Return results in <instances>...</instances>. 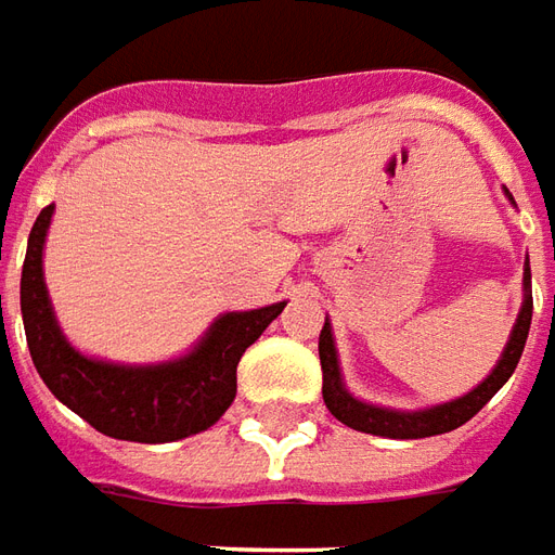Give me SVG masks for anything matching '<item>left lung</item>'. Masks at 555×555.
Returning <instances> with one entry per match:
<instances>
[{"instance_id":"obj_1","label":"left lung","mask_w":555,"mask_h":555,"mask_svg":"<svg viewBox=\"0 0 555 555\" xmlns=\"http://www.w3.org/2000/svg\"><path fill=\"white\" fill-rule=\"evenodd\" d=\"M532 274H529V259H526V274H522V286H526V298H522L520 317L517 325L511 332V340L502 359L493 367V373L487 376L485 383L473 388L466 397L434 406V410L424 412H395L383 410V406H371V403H361L356 397L349 395L344 383H340V367H337V352H334V337L332 325L325 322L320 332V364H322V400L332 412L337 422H344L352 430L373 436H388V439H424V436L448 434V430H457L460 424H466L473 415L481 412L490 397L496 395L502 385L508 383V376L517 367V361L526 347V337H529V325H532Z\"/></svg>"}]
</instances>
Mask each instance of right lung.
<instances>
[{
    "mask_svg": "<svg viewBox=\"0 0 555 555\" xmlns=\"http://www.w3.org/2000/svg\"><path fill=\"white\" fill-rule=\"evenodd\" d=\"M53 206L41 208L35 218L20 278L26 344L47 388L68 410L113 439L152 446L211 427L233 403L235 367L245 349L269 328L286 301L245 313H223L208 328L203 344L179 361L155 367H121L86 359L62 337L47 298L41 254Z\"/></svg>",
    "mask_w": 555,
    "mask_h": 555,
    "instance_id": "add662e5",
    "label": "right lung"
}]
</instances>
